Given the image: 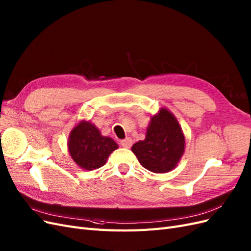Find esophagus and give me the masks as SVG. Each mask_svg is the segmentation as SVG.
Instances as JSON below:
<instances>
[{"label":"esophagus","instance_id":"34e87169","mask_svg":"<svg viewBox=\"0 0 251 251\" xmlns=\"http://www.w3.org/2000/svg\"><path fill=\"white\" fill-rule=\"evenodd\" d=\"M120 144H121V146L124 148H130L132 145V140L130 139V137H126V139H124V140H121Z\"/></svg>","mask_w":251,"mask_h":251}]
</instances>
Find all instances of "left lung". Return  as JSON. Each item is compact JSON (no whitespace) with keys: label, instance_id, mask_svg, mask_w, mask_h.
Returning <instances> with one entry per match:
<instances>
[{"label":"left lung","instance_id":"8db88e82","mask_svg":"<svg viewBox=\"0 0 251 251\" xmlns=\"http://www.w3.org/2000/svg\"><path fill=\"white\" fill-rule=\"evenodd\" d=\"M132 152L141 165L154 173L171 171L184 151V136L175 117L166 108L151 118L146 139L135 143Z\"/></svg>","mask_w":251,"mask_h":251}]
</instances>
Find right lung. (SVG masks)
I'll list each match as a JSON object with an SVG mask.
<instances>
[{
  "label": "right lung",
  "mask_w": 251,
  "mask_h": 251,
  "mask_svg": "<svg viewBox=\"0 0 251 251\" xmlns=\"http://www.w3.org/2000/svg\"><path fill=\"white\" fill-rule=\"evenodd\" d=\"M68 146L72 158L80 168L94 170L104 166L118 144L110 137L101 135L92 123L82 121L72 130Z\"/></svg>",
  "instance_id": "right-lung-1"
}]
</instances>
